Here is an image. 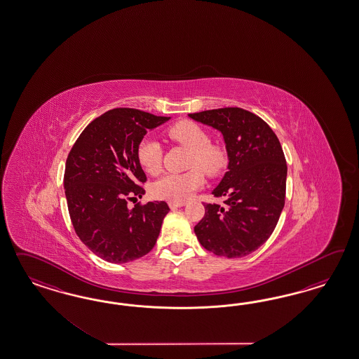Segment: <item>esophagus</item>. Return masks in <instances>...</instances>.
Returning a JSON list of instances; mask_svg holds the SVG:
<instances>
[{
	"mask_svg": "<svg viewBox=\"0 0 359 359\" xmlns=\"http://www.w3.org/2000/svg\"><path fill=\"white\" fill-rule=\"evenodd\" d=\"M168 205H170L171 209H176V208L184 207L185 203H174V201H170Z\"/></svg>",
	"mask_w": 359,
	"mask_h": 359,
	"instance_id": "34e87169",
	"label": "esophagus"
}]
</instances>
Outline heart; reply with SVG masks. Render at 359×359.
Here are the masks:
<instances>
[{
  "label": "heart",
  "instance_id": "1",
  "mask_svg": "<svg viewBox=\"0 0 359 359\" xmlns=\"http://www.w3.org/2000/svg\"><path fill=\"white\" fill-rule=\"evenodd\" d=\"M168 137L191 151L188 168L184 174H167L152 184V195L161 200L184 203L197 189L204 185V175H216L225 165V152L210 143L207 131L194 121L176 122L168 129ZM138 162L150 175H156L162 167L163 151L161 143L154 138L142 140L137 150Z\"/></svg>",
  "mask_w": 359,
  "mask_h": 359
}]
</instances>
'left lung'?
I'll list each match as a JSON object with an SVG mask.
<instances>
[{
  "label": "left lung",
  "instance_id": "8db88e82",
  "mask_svg": "<svg viewBox=\"0 0 359 359\" xmlns=\"http://www.w3.org/2000/svg\"><path fill=\"white\" fill-rule=\"evenodd\" d=\"M188 116L221 131L229 158L228 171L212 192L224 197L225 205H204L196 237L218 257L249 255L270 238L284 208L287 163L280 142L261 117L245 109Z\"/></svg>",
  "mask_w": 359,
  "mask_h": 359
}]
</instances>
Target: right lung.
<instances>
[{
  "instance_id": "obj_1",
  "label": "right lung",
  "mask_w": 359,
  "mask_h": 359,
  "mask_svg": "<svg viewBox=\"0 0 359 359\" xmlns=\"http://www.w3.org/2000/svg\"><path fill=\"white\" fill-rule=\"evenodd\" d=\"M170 120L138 109H111L80 134L65 162L69 217L89 250L110 263H128L152 250L170 208L164 201H128L144 195L147 179L137 150L146 133Z\"/></svg>"
}]
</instances>
